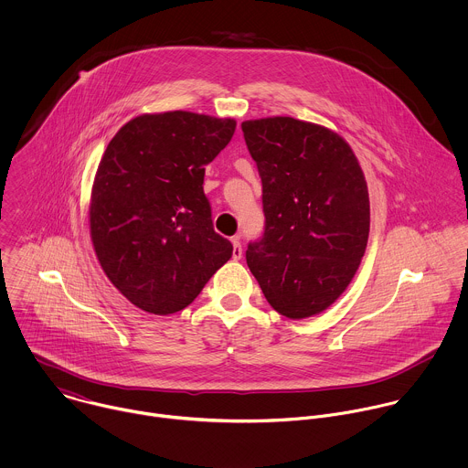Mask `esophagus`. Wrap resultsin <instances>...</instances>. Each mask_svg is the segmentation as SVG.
<instances>
[{"label": "esophagus", "instance_id": "esophagus-1", "mask_svg": "<svg viewBox=\"0 0 468 468\" xmlns=\"http://www.w3.org/2000/svg\"><path fill=\"white\" fill-rule=\"evenodd\" d=\"M233 261H240L242 257V246H240V237H233Z\"/></svg>", "mask_w": 468, "mask_h": 468}]
</instances>
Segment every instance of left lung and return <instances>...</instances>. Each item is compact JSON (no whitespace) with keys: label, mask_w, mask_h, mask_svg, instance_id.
Wrapping results in <instances>:
<instances>
[{"label":"left lung","mask_w":468,"mask_h":468,"mask_svg":"<svg viewBox=\"0 0 468 468\" xmlns=\"http://www.w3.org/2000/svg\"><path fill=\"white\" fill-rule=\"evenodd\" d=\"M262 182L264 233L246 262L279 314L331 306L355 277L369 237V195L351 146L293 117L242 122Z\"/></svg>","instance_id":"8db88e82"}]
</instances>
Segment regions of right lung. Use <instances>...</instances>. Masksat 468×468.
<instances>
[{"instance_id":"obj_1","label":"right lung","mask_w":468,"mask_h":468,"mask_svg":"<svg viewBox=\"0 0 468 468\" xmlns=\"http://www.w3.org/2000/svg\"><path fill=\"white\" fill-rule=\"evenodd\" d=\"M237 122L193 112L144 113L108 143L90 204V233L112 284L137 308H186L233 246L213 229L206 165Z\"/></svg>"}]
</instances>
